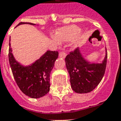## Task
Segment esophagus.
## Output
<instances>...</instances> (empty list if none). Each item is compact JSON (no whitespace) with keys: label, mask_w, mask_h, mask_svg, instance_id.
Wrapping results in <instances>:
<instances>
[{"label":"esophagus","mask_w":121,"mask_h":121,"mask_svg":"<svg viewBox=\"0 0 121 121\" xmlns=\"http://www.w3.org/2000/svg\"><path fill=\"white\" fill-rule=\"evenodd\" d=\"M66 54L63 52H60V53H59V56L60 58H65L66 57Z\"/></svg>","instance_id":"esophagus-1"}]
</instances>
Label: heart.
<instances>
[{"instance_id": "heart-1", "label": "heart", "mask_w": 121, "mask_h": 121, "mask_svg": "<svg viewBox=\"0 0 121 121\" xmlns=\"http://www.w3.org/2000/svg\"><path fill=\"white\" fill-rule=\"evenodd\" d=\"M81 29L79 26L72 25L63 26L58 28L56 32L55 35H52V40L56 44L60 42H67L73 41V47H76L79 40L83 37V35L80 33Z\"/></svg>"}]
</instances>
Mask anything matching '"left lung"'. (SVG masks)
Here are the masks:
<instances>
[{"label":"left lung","mask_w":121,"mask_h":121,"mask_svg":"<svg viewBox=\"0 0 121 121\" xmlns=\"http://www.w3.org/2000/svg\"><path fill=\"white\" fill-rule=\"evenodd\" d=\"M65 62L73 90L79 94L90 93L101 82L104 74L107 62L106 48H105L104 58L100 63L87 60L79 48L66 56Z\"/></svg>","instance_id":"1"}]
</instances>
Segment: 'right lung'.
I'll use <instances>...</instances> for the list:
<instances>
[{
	"label": "right lung",
	"mask_w": 121,
	"mask_h": 121,
	"mask_svg": "<svg viewBox=\"0 0 121 121\" xmlns=\"http://www.w3.org/2000/svg\"><path fill=\"white\" fill-rule=\"evenodd\" d=\"M22 24L38 25L32 23L20 22L17 26ZM58 56V52L48 50L33 63L23 65L15 58L9 42V60L13 76L20 89L30 98L37 99L48 93L51 71Z\"/></svg>",
	"instance_id": "add662e5"
}]
</instances>
